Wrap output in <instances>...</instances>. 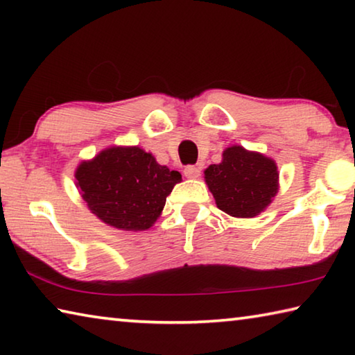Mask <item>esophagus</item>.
I'll use <instances>...</instances> for the list:
<instances>
[{
	"instance_id": "34e87169",
	"label": "esophagus",
	"mask_w": 355,
	"mask_h": 355,
	"mask_svg": "<svg viewBox=\"0 0 355 355\" xmlns=\"http://www.w3.org/2000/svg\"><path fill=\"white\" fill-rule=\"evenodd\" d=\"M183 172L188 178H197L200 175V169H199V167H196V166H186Z\"/></svg>"
}]
</instances>
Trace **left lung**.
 Here are the masks:
<instances>
[{"mask_svg": "<svg viewBox=\"0 0 355 355\" xmlns=\"http://www.w3.org/2000/svg\"><path fill=\"white\" fill-rule=\"evenodd\" d=\"M216 205L233 218H254L277 194L279 172L272 159L233 146L222 153V163L205 171Z\"/></svg>", "mask_w": 355, "mask_h": 355, "instance_id": "left-lung-1", "label": "left lung"}]
</instances>
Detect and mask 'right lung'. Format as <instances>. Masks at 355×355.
<instances>
[{
  "label": "right lung",
  "instance_id": "add662e5",
  "mask_svg": "<svg viewBox=\"0 0 355 355\" xmlns=\"http://www.w3.org/2000/svg\"><path fill=\"white\" fill-rule=\"evenodd\" d=\"M76 184L91 211L122 230H147L163 211L182 175L139 147L103 150L80 164Z\"/></svg>",
  "mask_w": 355,
  "mask_h": 355
}]
</instances>
